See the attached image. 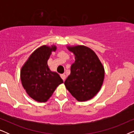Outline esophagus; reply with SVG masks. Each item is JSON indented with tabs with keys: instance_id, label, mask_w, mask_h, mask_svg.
Here are the masks:
<instances>
[{
	"instance_id": "34e87169",
	"label": "esophagus",
	"mask_w": 134,
	"mask_h": 134,
	"mask_svg": "<svg viewBox=\"0 0 134 134\" xmlns=\"http://www.w3.org/2000/svg\"><path fill=\"white\" fill-rule=\"evenodd\" d=\"M60 77H61V78L63 80V81L65 80V79H66V75L65 74H62L60 75Z\"/></svg>"
}]
</instances>
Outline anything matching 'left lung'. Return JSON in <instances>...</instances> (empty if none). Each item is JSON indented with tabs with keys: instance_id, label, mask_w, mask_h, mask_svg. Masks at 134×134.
<instances>
[{
	"instance_id": "obj_1",
	"label": "left lung",
	"mask_w": 134,
	"mask_h": 134,
	"mask_svg": "<svg viewBox=\"0 0 134 134\" xmlns=\"http://www.w3.org/2000/svg\"><path fill=\"white\" fill-rule=\"evenodd\" d=\"M76 55L71 67V74L65 85L72 96L79 101L93 98L103 83L104 69L94 51L84 46L68 47Z\"/></svg>"
}]
</instances>
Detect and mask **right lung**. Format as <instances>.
Segmentation results:
<instances>
[{"label": "right lung", "mask_w": 134, "mask_h": 134, "mask_svg": "<svg viewBox=\"0 0 134 134\" xmlns=\"http://www.w3.org/2000/svg\"><path fill=\"white\" fill-rule=\"evenodd\" d=\"M52 47L43 46L35 51L21 69V79L23 87L32 99L38 102H46L55 90L63 82L58 74L52 72L47 62Z\"/></svg>", "instance_id": "1"}]
</instances>
